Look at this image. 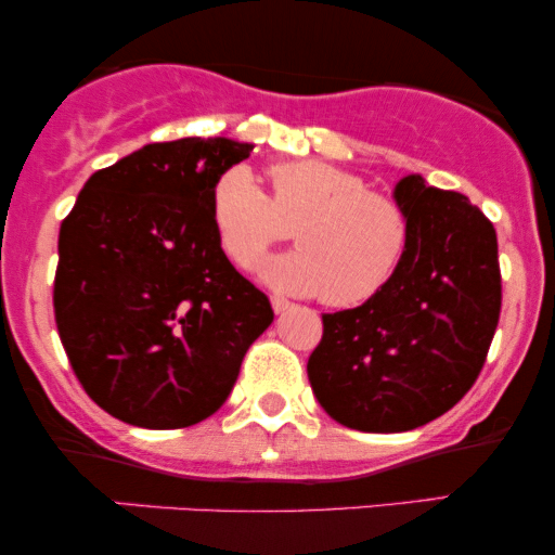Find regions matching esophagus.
Here are the masks:
<instances>
[{"instance_id": "esophagus-1", "label": "esophagus", "mask_w": 555, "mask_h": 555, "mask_svg": "<svg viewBox=\"0 0 555 555\" xmlns=\"http://www.w3.org/2000/svg\"><path fill=\"white\" fill-rule=\"evenodd\" d=\"M271 305H273V310H276V313H284V310L295 308V305H292L289 299H284V297H271Z\"/></svg>"}]
</instances>
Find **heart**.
<instances>
[{"label": "heart", "instance_id": "b5f03b06", "mask_svg": "<svg viewBox=\"0 0 555 555\" xmlns=\"http://www.w3.org/2000/svg\"><path fill=\"white\" fill-rule=\"evenodd\" d=\"M266 180L269 195L240 167L214 184V227L234 266H253L292 229L299 250L263 266L279 289L354 308L391 284L410 247V219L393 197L318 158L273 164Z\"/></svg>", "mask_w": 555, "mask_h": 555}]
</instances>
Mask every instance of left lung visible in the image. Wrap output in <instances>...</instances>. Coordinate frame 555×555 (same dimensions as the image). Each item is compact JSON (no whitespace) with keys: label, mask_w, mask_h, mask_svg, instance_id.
Segmentation results:
<instances>
[{"label":"left lung","mask_w":555,"mask_h":555,"mask_svg":"<svg viewBox=\"0 0 555 555\" xmlns=\"http://www.w3.org/2000/svg\"><path fill=\"white\" fill-rule=\"evenodd\" d=\"M393 197L410 219L404 263L360 308L323 315L308 360L323 410L362 433L412 430L449 412L486 365L501 315L499 240L486 214L420 175Z\"/></svg>","instance_id":"8db88e82"}]
</instances>
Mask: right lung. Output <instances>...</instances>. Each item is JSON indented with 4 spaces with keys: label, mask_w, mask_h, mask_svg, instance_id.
<instances>
[{
    "label": "right lung",
    "mask_w": 555,
    "mask_h": 555,
    "mask_svg": "<svg viewBox=\"0 0 555 555\" xmlns=\"http://www.w3.org/2000/svg\"><path fill=\"white\" fill-rule=\"evenodd\" d=\"M250 143L182 138L99 169L60 227L54 318L80 386L138 428L175 430L224 404L269 297L221 250L211 193Z\"/></svg>",
    "instance_id": "right-lung-1"
}]
</instances>
